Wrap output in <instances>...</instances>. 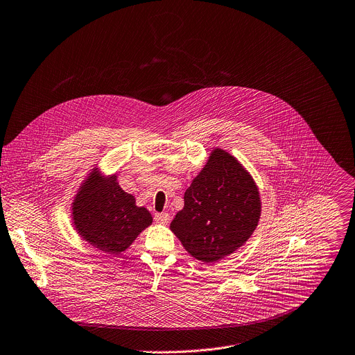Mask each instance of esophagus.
Wrapping results in <instances>:
<instances>
[{
	"label": "esophagus",
	"mask_w": 355,
	"mask_h": 355,
	"mask_svg": "<svg viewBox=\"0 0 355 355\" xmlns=\"http://www.w3.org/2000/svg\"><path fill=\"white\" fill-rule=\"evenodd\" d=\"M154 219H155V222H158V223L168 225L169 220H171V216H169L168 212H161V214H155V215H154Z\"/></svg>",
	"instance_id": "esophagus-1"
}]
</instances>
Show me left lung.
I'll return each instance as SVG.
<instances>
[{
  "instance_id": "obj_1",
  "label": "left lung",
  "mask_w": 355,
  "mask_h": 355,
  "mask_svg": "<svg viewBox=\"0 0 355 355\" xmlns=\"http://www.w3.org/2000/svg\"><path fill=\"white\" fill-rule=\"evenodd\" d=\"M258 189L229 153L216 148L184 193V207L171 230L197 259L211 263L234 252L255 230Z\"/></svg>"
}]
</instances>
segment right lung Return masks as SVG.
Masks as SVG:
<instances>
[{"label": "right lung", "mask_w": 355, "mask_h": 355, "mask_svg": "<svg viewBox=\"0 0 355 355\" xmlns=\"http://www.w3.org/2000/svg\"><path fill=\"white\" fill-rule=\"evenodd\" d=\"M123 191L116 176H89L73 202V223L80 236L107 254L125 251L151 222V214L137 207Z\"/></svg>", "instance_id": "add662e5"}]
</instances>
